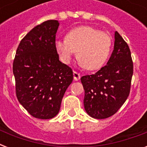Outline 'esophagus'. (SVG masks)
<instances>
[{
    "label": "esophagus",
    "instance_id": "esophagus-1",
    "mask_svg": "<svg viewBox=\"0 0 147 147\" xmlns=\"http://www.w3.org/2000/svg\"><path fill=\"white\" fill-rule=\"evenodd\" d=\"M73 76H74V80H75V81L79 80V79H80V78H81L80 74L78 73V72H77V71H73Z\"/></svg>",
    "mask_w": 147,
    "mask_h": 147
}]
</instances>
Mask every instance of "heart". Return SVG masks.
<instances>
[{
    "label": "heart",
    "instance_id": "b5f03b06",
    "mask_svg": "<svg viewBox=\"0 0 147 147\" xmlns=\"http://www.w3.org/2000/svg\"><path fill=\"white\" fill-rule=\"evenodd\" d=\"M111 45L112 38L108 33L90 26L73 28L67 33L66 38L55 42L63 63L69 64L77 50L79 64L89 70L102 66L109 55Z\"/></svg>",
    "mask_w": 147,
    "mask_h": 147
}]
</instances>
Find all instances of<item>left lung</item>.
<instances>
[{
	"label": "left lung",
	"mask_w": 147,
	"mask_h": 147,
	"mask_svg": "<svg viewBox=\"0 0 147 147\" xmlns=\"http://www.w3.org/2000/svg\"><path fill=\"white\" fill-rule=\"evenodd\" d=\"M114 50L107 65L96 73L81 78L85 90L84 107L93 118L114 115L129 96L134 65L127 43L114 33Z\"/></svg>",
	"instance_id": "obj_1"
}]
</instances>
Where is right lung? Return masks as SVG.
<instances>
[{
    "instance_id": "add662e5",
    "label": "right lung",
    "mask_w": 147,
    "mask_h": 147,
    "mask_svg": "<svg viewBox=\"0 0 147 147\" xmlns=\"http://www.w3.org/2000/svg\"><path fill=\"white\" fill-rule=\"evenodd\" d=\"M59 26L58 20H49L32 29L20 42L13 63L17 99L38 119L57 115L73 80L72 70L60 62L55 49Z\"/></svg>"
}]
</instances>
